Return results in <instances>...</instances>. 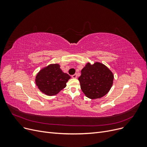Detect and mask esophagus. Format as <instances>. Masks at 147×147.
<instances>
[{
	"label": "esophagus",
	"instance_id": "esophagus-1",
	"mask_svg": "<svg viewBox=\"0 0 147 147\" xmlns=\"http://www.w3.org/2000/svg\"><path fill=\"white\" fill-rule=\"evenodd\" d=\"M71 77H72L73 78H74V79L77 78V74H73V75H72V76H71Z\"/></svg>",
	"mask_w": 147,
	"mask_h": 147
}]
</instances>
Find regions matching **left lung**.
I'll list each match as a JSON object with an SVG mask.
<instances>
[{
	"instance_id": "obj_1",
	"label": "left lung",
	"mask_w": 147,
	"mask_h": 147,
	"mask_svg": "<svg viewBox=\"0 0 147 147\" xmlns=\"http://www.w3.org/2000/svg\"><path fill=\"white\" fill-rule=\"evenodd\" d=\"M82 91L91 99L100 98L109 91L113 80L111 70L100 62L88 63L79 78Z\"/></svg>"
}]
</instances>
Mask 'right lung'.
<instances>
[{
	"mask_svg": "<svg viewBox=\"0 0 147 147\" xmlns=\"http://www.w3.org/2000/svg\"><path fill=\"white\" fill-rule=\"evenodd\" d=\"M70 76L63 73L59 64H51L42 68L36 76V85L47 95H55L66 86Z\"/></svg>",
	"mask_w": 147,
	"mask_h": 147,
	"instance_id": "add662e5",
	"label": "right lung"
}]
</instances>
